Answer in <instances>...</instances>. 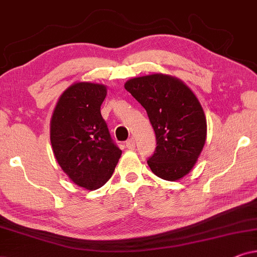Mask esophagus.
<instances>
[{"label": "esophagus", "mask_w": 257, "mask_h": 257, "mask_svg": "<svg viewBox=\"0 0 257 257\" xmlns=\"http://www.w3.org/2000/svg\"><path fill=\"white\" fill-rule=\"evenodd\" d=\"M126 147H127L128 150H135V147H136L135 140H133V139H128L127 142H126Z\"/></svg>", "instance_id": "esophagus-1"}]
</instances>
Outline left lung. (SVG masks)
I'll return each mask as SVG.
<instances>
[{"mask_svg": "<svg viewBox=\"0 0 257 257\" xmlns=\"http://www.w3.org/2000/svg\"><path fill=\"white\" fill-rule=\"evenodd\" d=\"M125 89L145 108L156 133V151L147 160L153 173L168 181L189 173L207 136L195 94L181 80L161 73L130 79Z\"/></svg>", "mask_w": 257, "mask_h": 257, "instance_id": "left-lung-1", "label": "left lung"}]
</instances>
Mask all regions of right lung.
<instances>
[{
	"mask_svg": "<svg viewBox=\"0 0 257 257\" xmlns=\"http://www.w3.org/2000/svg\"><path fill=\"white\" fill-rule=\"evenodd\" d=\"M105 97L104 85L76 83L59 97L51 118L56 160L76 185L90 191L112 177L121 156L100 113Z\"/></svg>",
	"mask_w": 257,
	"mask_h": 257,
	"instance_id": "right-lung-1",
	"label": "right lung"
}]
</instances>
